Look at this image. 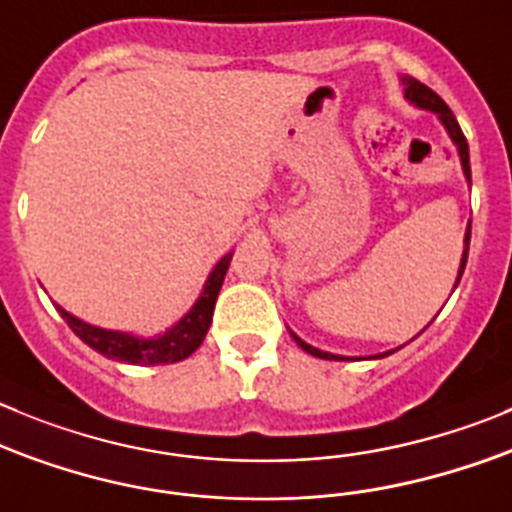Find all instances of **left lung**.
I'll list each match as a JSON object with an SVG mask.
<instances>
[{
  "mask_svg": "<svg viewBox=\"0 0 512 512\" xmlns=\"http://www.w3.org/2000/svg\"><path fill=\"white\" fill-rule=\"evenodd\" d=\"M402 85H405V97H407V100L415 102L417 107H425V110H432V113H437V118L442 120V125H445L447 133H450L452 143L457 145V153H460V160H462V170H465V178L470 180V153H467V140H465V135H462L460 125H457V120H455V115H452V110L445 105V100H442V97L437 95L435 90H430V87L422 85L420 80H415V77H402ZM467 248H470V226H467V233H465V251H462L457 284H460V276H462V271H465V264H467ZM291 337H294L296 344H299V347L304 349V352H309L311 357H319V359H344V357H337V354H329V352H321V349H314V347H311V344L301 342V339L296 337V334H291ZM387 354H392V352H387ZM387 354H382V357H387Z\"/></svg>",
  "mask_w": 512,
  "mask_h": 512,
  "instance_id": "8db88e82",
  "label": "left lung"
}]
</instances>
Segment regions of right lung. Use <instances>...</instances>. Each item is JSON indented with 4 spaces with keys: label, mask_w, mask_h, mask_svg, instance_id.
<instances>
[{
    "label": "right lung",
    "mask_w": 512,
    "mask_h": 512,
    "mask_svg": "<svg viewBox=\"0 0 512 512\" xmlns=\"http://www.w3.org/2000/svg\"><path fill=\"white\" fill-rule=\"evenodd\" d=\"M231 256L233 253H226V256L218 261L216 269L208 276L201 299H198L196 304H193V309L188 311L170 332H165L163 337L140 339L123 332H110V329H100V326H90L85 324V321L75 319V316L67 314L60 306H57V309H60V316L67 321V326H70L72 332H75L87 347H92L97 354H102V357L115 359V362L145 364V367L180 362V359L191 357V354L201 347L203 339H206L208 326H211L213 319V309H216L218 291H221L223 279H226Z\"/></svg>",
    "instance_id": "add662e5"
}]
</instances>
